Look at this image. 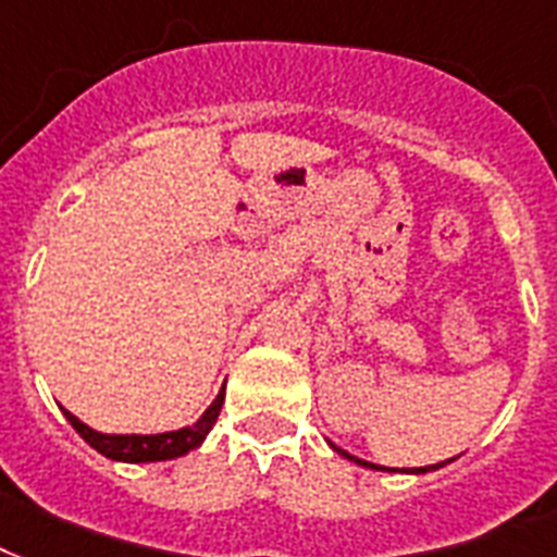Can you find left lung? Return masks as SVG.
Listing matches in <instances>:
<instances>
[{
    "label": "left lung",
    "instance_id": "obj_1",
    "mask_svg": "<svg viewBox=\"0 0 557 557\" xmlns=\"http://www.w3.org/2000/svg\"><path fill=\"white\" fill-rule=\"evenodd\" d=\"M337 454H339V456H346V459H351V462H357V465H363V468H374V471H383L381 465L363 462V459H357V456L346 454V450H339V447H337ZM435 468H442V462H438V465H426V468H416V471H409V473H426V471H435Z\"/></svg>",
    "mask_w": 557,
    "mask_h": 557
}]
</instances>
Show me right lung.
I'll use <instances>...</instances> for the list:
<instances>
[{
  "label": "right lung",
  "mask_w": 557,
  "mask_h": 557,
  "mask_svg": "<svg viewBox=\"0 0 557 557\" xmlns=\"http://www.w3.org/2000/svg\"><path fill=\"white\" fill-rule=\"evenodd\" d=\"M220 407H223V389L211 407L202 412L194 424L183 426V430H171V433H157V435H107L98 433L92 426H86L77 416H72L69 409H63V416L72 426H75L81 438H84L89 447H95L98 454L107 456V459H115V462H165V459H176V456H185L194 447H200L202 438L209 435V430L214 426L220 416Z\"/></svg>",
  "instance_id": "1"
}]
</instances>
